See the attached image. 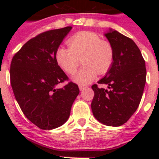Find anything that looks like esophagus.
I'll return each mask as SVG.
<instances>
[{
  "instance_id": "1",
  "label": "esophagus",
  "mask_w": 159,
  "mask_h": 159,
  "mask_svg": "<svg viewBox=\"0 0 159 159\" xmlns=\"http://www.w3.org/2000/svg\"><path fill=\"white\" fill-rule=\"evenodd\" d=\"M87 87L83 86V85H80V86H79V88H80V91H83V90H84Z\"/></svg>"
}]
</instances>
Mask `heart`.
Segmentation results:
<instances>
[{"instance_id": "1", "label": "heart", "mask_w": 159, "mask_h": 159, "mask_svg": "<svg viewBox=\"0 0 159 159\" xmlns=\"http://www.w3.org/2000/svg\"><path fill=\"white\" fill-rule=\"evenodd\" d=\"M67 44L69 48H58L56 60L64 71L73 74L80 64V59L82 58L84 66L72 77L76 84L87 85L95 80L98 73L102 75L110 69L114 59L113 48L95 32H78L67 40Z\"/></svg>"}]
</instances>
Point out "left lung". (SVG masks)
<instances>
[{"label": "left lung", "mask_w": 159, "mask_h": 159, "mask_svg": "<svg viewBox=\"0 0 159 159\" xmlns=\"http://www.w3.org/2000/svg\"><path fill=\"white\" fill-rule=\"evenodd\" d=\"M105 36L113 48L114 59L110 69L98 84L108 89L92 85V110L102 124L119 127L137 110L145 87L147 70L139 48L131 39L110 29Z\"/></svg>", "instance_id": "obj_1"}]
</instances>
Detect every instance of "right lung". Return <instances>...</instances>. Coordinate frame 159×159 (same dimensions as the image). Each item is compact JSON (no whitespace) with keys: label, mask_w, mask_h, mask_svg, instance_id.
I'll return each mask as SVG.
<instances>
[{"label":"right lung","mask_w":159,"mask_h":159,"mask_svg":"<svg viewBox=\"0 0 159 159\" xmlns=\"http://www.w3.org/2000/svg\"><path fill=\"white\" fill-rule=\"evenodd\" d=\"M72 27L53 29L37 35L14 55L10 82L20 107L28 119L42 130L62 126L70 116L73 102L80 93L69 82L56 60V52Z\"/></svg>","instance_id":"add662e5"}]
</instances>
